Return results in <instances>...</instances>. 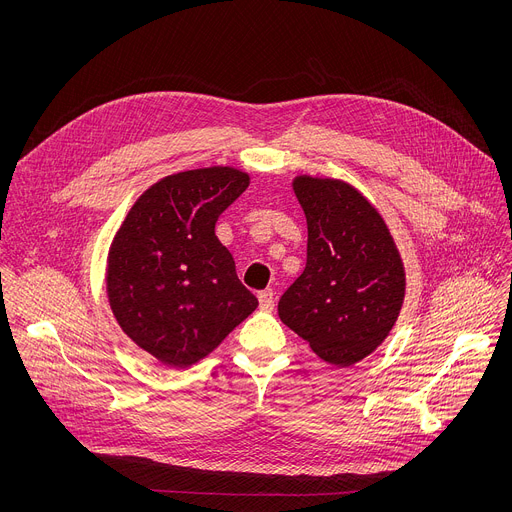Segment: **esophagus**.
<instances>
[{"instance_id":"esophagus-1","label":"esophagus","mask_w":512,"mask_h":512,"mask_svg":"<svg viewBox=\"0 0 512 512\" xmlns=\"http://www.w3.org/2000/svg\"><path fill=\"white\" fill-rule=\"evenodd\" d=\"M257 300H259V308H261L263 312H271L273 306H275V298H273V291H271V289L259 291Z\"/></svg>"}]
</instances>
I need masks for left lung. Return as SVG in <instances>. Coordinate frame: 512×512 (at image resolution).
<instances>
[{
	"label": "left lung",
	"instance_id": "8db88e82",
	"mask_svg": "<svg viewBox=\"0 0 512 512\" xmlns=\"http://www.w3.org/2000/svg\"><path fill=\"white\" fill-rule=\"evenodd\" d=\"M308 223V261L279 300L281 322L336 367H352L393 330L405 267L381 212L352 184L300 174L291 182Z\"/></svg>",
	"mask_w": 512,
	"mask_h": 512
}]
</instances>
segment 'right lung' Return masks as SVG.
Returning a JSON list of instances; mask_svg holds the SVG:
<instances>
[{"mask_svg":"<svg viewBox=\"0 0 512 512\" xmlns=\"http://www.w3.org/2000/svg\"><path fill=\"white\" fill-rule=\"evenodd\" d=\"M249 182L231 166L170 174L133 202L111 241V312L166 367L186 369L206 358L259 306L214 235L218 214Z\"/></svg>","mask_w":512,"mask_h":512,"instance_id":"obj_1","label":"right lung"}]
</instances>
